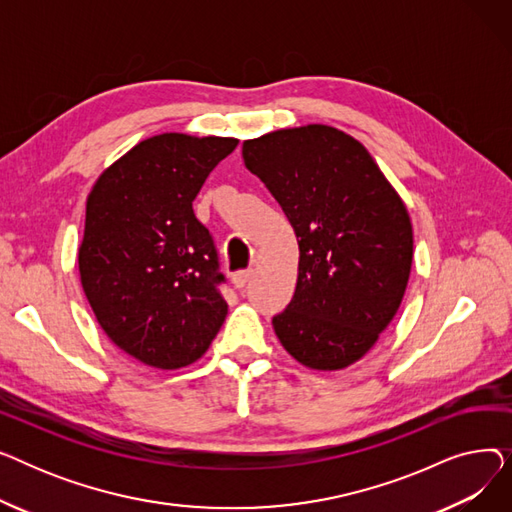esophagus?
<instances>
[{"instance_id":"1","label":"esophagus","mask_w":512,"mask_h":512,"mask_svg":"<svg viewBox=\"0 0 512 512\" xmlns=\"http://www.w3.org/2000/svg\"><path fill=\"white\" fill-rule=\"evenodd\" d=\"M251 278H253V270H240L232 276V282L236 288H245L251 282Z\"/></svg>"}]
</instances>
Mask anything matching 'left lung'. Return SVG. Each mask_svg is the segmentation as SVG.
Returning a JSON list of instances; mask_svg holds the SVG:
<instances>
[{
	"mask_svg": "<svg viewBox=\"0 0 512 512\" xmlns=\"http://www.w3.org/2000/svg\"><path fill=\"white\" fill-rule=\"evenodd\" d=\"M299 238V280L272 324L299 363L332 371L359 361L396 315L411 274L413 228L369 151L309 124L242 143Z\"/></svg>",
	"mask_w": 512,
	"mask_h": 512,
	"instance_id": "left-lung-1",
	"label": "left lung"
}]
</instances>
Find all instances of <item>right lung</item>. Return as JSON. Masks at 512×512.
Returning a JSON list of instances; mask_svg holds the SVG:
<instances>
[{"label":"right lung","instance_id":"obj_1","mask_svg":"<svg viewBox=\"0 0 512 512\" xmlns=\"http://www.w3.org/2000/svg\"><path fill=\"white\" fill-rule=\"evenodd\" d=\"M236 145L157 134L107 168L87 199L80 282L107 338L149 367L195 363L226 319V276L193 201Z\"/></svg>","mask_w":512,"mask_h":512}]
</instances>
